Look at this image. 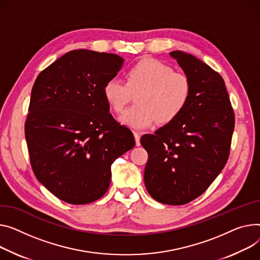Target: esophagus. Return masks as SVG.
<instances>
[{
    "mask_svg": "<svg viewBox=\"0 0 260 260\" xmlns=\"http://www.w3.org/2000/svg\"><path fill=\"white\" fill-rule=\"evenodd\" d=\"M134 136H135V141H136V145L139 146L140 145V134L135 132L134 133Z\"/></svg>",
    "mask_w": 260,
    "mask_h": 260,
    "instance_id": "34e87169",
    "label": "esophagus"
}]
</instances>
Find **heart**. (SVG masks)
<instances>
[{
  "instance_id": "heart-1",
  "label": "heart",
  "mask_w": 260,
  "mask_h": 260,
  "mask_svg": "<svg viewBox=\"0 0 260 260\" xmlns=\"http://www.w3.org/2000/svg\"><path fill=\"white\" fill-rule=\"evenodd\" d=\"M136 105L120 117L124 125L145 128L157 120L170 123L187 108L192 96L190 77L158 59L136 62L125 72V81L109 79L103 85V96L115 113H121L136 94Z\"/></svg>"
}]
</instances>
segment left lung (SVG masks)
<instances>
[{
  "mask_svg": "<svg viewBox=\"0 0 260 260\" xmlns=\"http://www.w3.org/2000/svg\"><path fill=\"white\" fill-rule=\"evenodd\" d=\"M192 82L185 111L154 135H144L148 152L144 183L152 199L184 205L203 194L226 165L235 118L222 77L208 64L172 51Z\"/></svg>",
  "mask_w": 260,
  "mask_h": 260,
  "instance_id": "8db88e82",
  "label": "left lung"
}]
</instances>
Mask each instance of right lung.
Here are the masks:
<instances>
[{"instance_id":"right-lung-1","label":"right lung","mask_w":260,"mask_h":260,"mask_svg":"<svg viewBox=\"0 0 260 260\" xmlns=\"http://www.w3.org/2000/svg\"><path fill=\"white\" fill-rule=\"evenodd\" d=\"M123 59L113 53L73 50L43 70L31 91L25 122L30 164L59 200L90 204L106 194L111 166L135 146L131 129L109 113L103 85Z\"/></svg>"}]
</instances>
